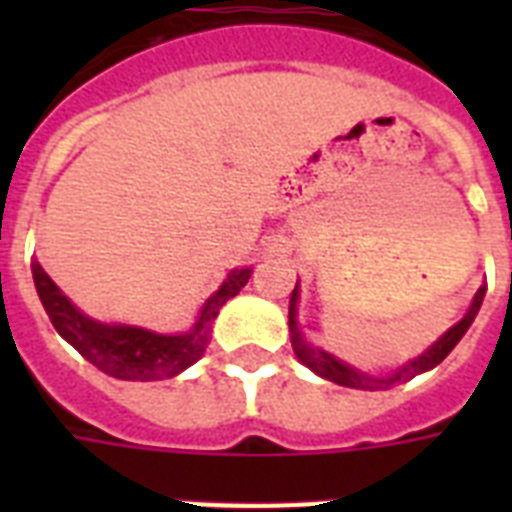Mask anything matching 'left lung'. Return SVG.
<instances>
[{"mask_svg":"<svg viewBox=\"0 0 512 512\" xmlns=\"http://www.w3.org/2000/svg\"><path fill=\"white\" fill-rule=\"evenodd\" d=\"M484 295H486V284H481L476 297H473V303H470V308L465 311V316H462L452 329H446L444 335L438 337V340L425 350V353H420L417 358L406 361L404 366H398V369H393V372L388 374H369L364 372V369H356V366L348 364V361L337 358L335 353H329V350L319 348V345H311V342L305 340L303 329H300V324H297V303H300V289L297 287L295 292H292V297H289V337H292V348H295L297 361L308 366L313 374H319V377H324V380L329 382H337V385H345V388L385 390L390 388V385H396V382L412 380V377H417V374L430 372L433 366L441 364V361L452 353L454 345L462 340V335L470 329L473 319H476L478 311H481Z\"/></svg>","mask_w":512,"mask_h":512,"instance_id":"1","label":"left lung"}]
</instances>
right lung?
Here are the masks:
<instances>
[{
  "label": "right lung",
  "mask_w": 512,
  "mask_h": 512,
  "mask_svg": "<svg viewBox=\"0 0 512 512\" xmlns=\"http://www.w3.org/2000/svg\"><path fill=\"white\" fill-rule=\"evenodd\" d=\"M31 273H34L36 295L63 340L71 342L92 366H98L108 377L151 382L175 377L204 356L212 335V321L231 297L239 295L252 276V268H233L223 284L207 297V303L201 305L193 327L177 335L90 319L60 292L58 284L44 273L36 260L31 263Z\"/></svg>",
  "instance_id": "add662e5"
}]
</instances>
